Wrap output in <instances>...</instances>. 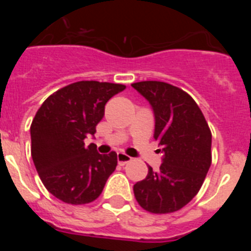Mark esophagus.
Wrapping results in <instances>:
<instances>
[{
    "label": "esophagus",
    "mask_w": 251,
    "mask_h": 251,
    "mask_svg": "<svg viewBox=\"0 0 251 251\" xmlns=\"http://www.w3.org/2000/svg\"><path fill=\"white\" fill-rule=\"evenodd\" d=\"M117 159H118L119 165L124 166L126 163L132 161V157H129L128 154H126V153H118V154H117Z\"/></svg>",
    "instance_id": "esophagus-1"
}]
</instances>
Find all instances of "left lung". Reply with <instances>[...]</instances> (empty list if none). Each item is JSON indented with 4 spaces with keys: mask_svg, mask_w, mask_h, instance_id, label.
I'll list each match as a JSON object with an SVG mask.
<instances>
[{
    "mask_svg": "<svg viewBox=\"0 0 251 251\" xmlns=\"http://www.w3.org/2000/svg\"><path fill=\"white\" fill-rule=\"evenodd\" d=\"M154 113V139L162 147L158 171L148 167L133 186L137 202L152 214L175 212L200 191L211 166V130L191 95L156 80L133 83ZM161 152V150H158Z\"/></svg>",
    "mask_w": 251,
    "mask_h": 251,
    "instance_id": "obj_1",
    "label": "left lung"
}]
</instances>
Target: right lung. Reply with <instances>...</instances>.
<instances>
[{"instance_id":"add662e5","label":"right lung","mask_w":251,"mask_h":251,"mask_svg":"<svg viewBox=\"0 0 251 251\" xmlns=\"http://www.w3.org/2000/svg\"><path fill=\"white\" fill-rule=\"evenodd\" d=\"M123 84L76 81L51 94L31 123V156L37 174L51 195L63 202L85 205L100 196L117 167V153L99 154L85 147L104 117V106Z\"/></svg>"}]
</instances>
